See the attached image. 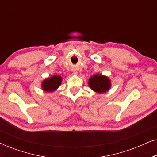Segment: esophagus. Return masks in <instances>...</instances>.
I'll list each match as a JSON object with an SVG mask.
<instances>
[{
  "mask_svg": "<svg viewBox=\"0 0 157 157\" xmlns=\"http://www.w3.org/2000/svg\"><path fill=\"white\" fill-rule=\"evenodd\" d=\"M74 74H78V73H77V72H74Z\"/></svg>",
  "mask_w": 157,
  "mask_h": 157,
  "instance_id": "obj_1",
  "label": "esophagus"
}]
</instances>
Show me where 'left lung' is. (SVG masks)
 <instances>
[{"instance_id": "left-lung-1", "label": "left lung", "mask_w": 157, "mask_h": 157, "mask_svg": "<svg viewBox=\"0 0 157 157\" xmlns=\"http://www.w3.org/2000/svg\"><path fill=\"white\" fill-rule=\"evenodd\" d=\"M88 84L94 91L98 94L108 91L111 86V80L109 77L102 74H95L89 78Z\"/></svg>"}]
</instances>
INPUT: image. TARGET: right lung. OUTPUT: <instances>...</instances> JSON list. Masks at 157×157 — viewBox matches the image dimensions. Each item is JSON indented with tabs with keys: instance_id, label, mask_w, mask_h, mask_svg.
I'll use <instances>...</instances> for the list:
<instances>
[{
	"instance_id": "obj_1",
	"label": "right lung",
	"mask_w": 157,
	"mask_h": 157,
	"mask_svg": "<svg viewBox=\"0 0 157 157\" xmlns=\"http://www.w3.org/2000/svg\"><path fill=\"white\" fill-rule=\"evenodd\" d=\"M61 82L62 77L59 75H54L43 81L41 83L42 89L46 92H53L60 86Z\"/></svg>"
}]
</instances>
